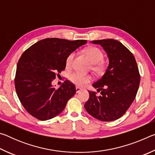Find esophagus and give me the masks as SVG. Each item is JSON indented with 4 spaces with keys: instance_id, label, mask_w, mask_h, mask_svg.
<instances>
[{
    "instance_id": "34e87169",
    "label": "esophagus",
    "mask_w": 155,
    "mask_h": 155,
    "mask_svg": "<svg viewBox=\"0 0 155 155\" xmlns=\"http://www.w3.org/2000/svg\"><path fill=\"white\" fill-rule=\"evenodd\" d=\"M81 91H82V89H81L80 87H76V92H77V93H79Z\"/></svg>"
}]
</instances>
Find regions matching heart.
Segmentation results:
<instances>
[{
    "label": "heart",
    "instance_id": "obj_1",
    "mask_svg": "<svg viewBox=\"0 0 155 155\" xmlns=\"http://www.w3.org/2000/svg\"><path fill=\"white\" fill-rule=\"evenodd\" d=\"M84 53L87 56L91 64H92L91 69L93 70V71L96 73H102L104 71V68H105V64L103 61V54L101 50L96 47H90V48L85 49L84 51ZM74 57V52H71L68 54L66 58V61H65L67 67H70L71 65ZM69 79L77 86L83 87L85 84L90 82L91 78L89 75L75 72L72 73L69 76Z\"/></svg>",
    "mask_w": 155,
    "mask_h": 155
}]
</instances>
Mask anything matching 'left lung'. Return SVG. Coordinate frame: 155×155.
Returning <instances> with one entry per match:
<instances>
[{"label": "left lung", "mask_w": 155, "mask_h": 155, "mask_svg": "<svg viewBox=\"0 0 155 155\" xmlns=\"http://www.w3.org/2000/svg\"><path fill=\"white\" fill-rule=\"evenodd\" d=\"M103 47L109 59L104 74L92 86L101 91L99 96L89 91L85 109L101 121H114L124 115L134 101L140 76L133 54L120 41L107 39L91 41Z\"/></svg>", "instance_id": "8db88e82"}]
</instances>
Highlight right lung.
I'll list each match as a JSON object with an SVG mask.
<instances>
[{
  "mask_svg": "<svg viewBox=\"0 0 155 155\" xmlns=\"http://www.w3.org/2000/svg\"><path fill=\"white\" fill-rule=\"evenodd\" d=\"M86 43L87 40L46 38L23 52L17 64L15 87L28 114L44 121L63 111L76 93L75 86L66 80L56 89L52 81L65 70L68 54Z\"/></svg>",
  "mask_w": 155,
  "mask_h": 155,
  "instance_id": "obj_1",
  "label": "right lung"
}]
</instances>
